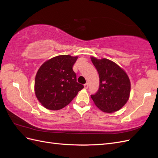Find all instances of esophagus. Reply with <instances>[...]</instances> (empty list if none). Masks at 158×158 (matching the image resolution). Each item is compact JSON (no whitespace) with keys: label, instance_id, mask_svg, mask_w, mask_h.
I'll use <instances>...</instances> for the list:
<instances>
[{"label":"esophagus","instance_id":"obj_1","mask_svg":"<svg viewBox=\"0 0 158 158\" xmlns=\"http://www.w3.org/2000/svg\"><path fill=\"white\" fill-rule=\"evenodd\" d=\"M84 88H85V89H87V88H88V83L85 84L84 85Z\"/></svg>","mask_w":158,"mask_h":158}]
</instances>
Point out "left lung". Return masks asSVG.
<instances>
[{
	"mask_svg": "<svg viewBox=\"0 0 158 158\" xmlns=\"http://www.w3.org/2000/svg\"><path fill=\"white\" fill-rule=\"evenodd\" d=\"M99 77L98 92L91 95L94 103L106 113L121 109L127 102L131 92V82L127 73L114 62L107 59L91 57Z\"/></svg>",
	"mask_w": 158,
	"mask_h": 158,
	"instance_id": "8db88e82",
	"label": "left lung"
}]
</instances>
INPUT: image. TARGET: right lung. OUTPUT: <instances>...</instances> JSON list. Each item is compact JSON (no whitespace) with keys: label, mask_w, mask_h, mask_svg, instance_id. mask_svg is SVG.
Instances as JSON below:
<instances>
[{"label":"right lung","mask_w":158,"mask_h":158,"mask_svg":"<svg viewBox=\"0 0 158 158\" xmlns=\"http://www.w3.org/2000/svg\"><path fill=\"white\" fill-rule=\"evenodd\" d=\"M78 56L69 55L53 57L43 64L35 80V94L46 109L59 110L69 104L84 88L76 81L73 66Z\"/></svg>","instance_id":"obj_1"}]
</instances>
